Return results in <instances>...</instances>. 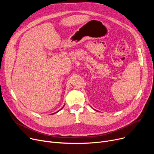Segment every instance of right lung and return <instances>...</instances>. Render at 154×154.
I'll list each match as a JSON object with an SVG mask.
<instances>
[{"instance_id":"obj_1","label":"right lung","mask_w":154,"mask_h":154,"mask_svg":"<svg viewBox=\"0 0 154 154\" xmlns=\"http://www.w3.org/2000/svg\"><path fill=\"white\" fill-rule=\"evenodd\" d=\"M62 108H63V107H62ZM61 109H60V110H61ZM60 110H59V111H60ZM59 111H57V112H59Z\"/></svg>"}]
</instances>
